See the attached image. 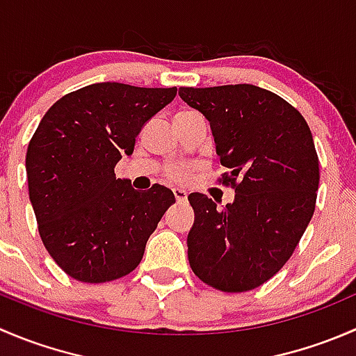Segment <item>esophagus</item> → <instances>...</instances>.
Returning <instances> with one entry per match:
<instances>
[{
    "mask_svg": "<svg viewBox=\"0 0 356 356\" xmlns=\"http://www.w3.org/2000/svg\"><path fill=\"white\" fill-rule=\"evenodd\" d=\"M174 196H175V200H177V203H182V201L188 200V193H186V189H182V188H175Z\"/></svg>",
    "mask_w": 356,
    "mask_h": 356,
    "instance_id": "esophagus-1",
    "label": "esophagus"
}]
</instances>
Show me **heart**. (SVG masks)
I'll return each mask as SVG.
<instances>
[{"label":"heart","mask_w":356,"mask_h":356,"mask_svg":"<svg viewBox=\"0 0 356 356\" xmlns=\"http://www.w3.org/2000/svg\"><path fill=\"white\" fill-rule=\"evenodd\" d=\"M168 174H170L172 179H177V181H181V179H184L186 175H188V168H184V167H172L170 170H168Z\"/></svg>","instance_id":"heart-1"}]
</instances>
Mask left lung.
<instances>
[{"mask_svg": "<svg viewBox=\"0 0 356 356\" xmlns=\"http://www.w3.org/2000/svg\"><path fill=\"white\" fill-rule=\"evenodd\" d=\"M179 96L210 122L232 203L188 196L193 272L215 289L243 293L267 282L289 260L310 224L318 158L307 120L274 92L251 84L181 88Z\"/></svg>", "mask_w": 356, "mask_h": 356, "instance_id": "1", "label": "left lung"}]
</instances>
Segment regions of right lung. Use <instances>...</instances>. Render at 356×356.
<instances>
[{"instance_id":"obj_1","label":"right lung","mask_w":356,"mask_h":356,"mask_svg":"<svg viewBox=\"0 0 356 356\" xmlns=\"http://www.w3.org/2000/svg\"><path fill=\"white\" fill-rule=\"evenodd\" d=\"M177 88L98 82L60 98L27 148L29 198L53 260L82 282H108L134 270L174 193H141L115 165L131 156L146 122Z\"/></svg>"}]
</instances>
